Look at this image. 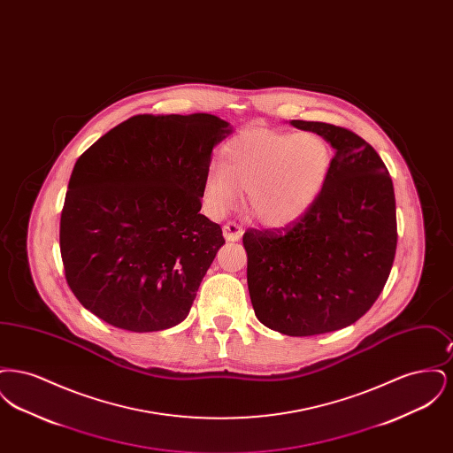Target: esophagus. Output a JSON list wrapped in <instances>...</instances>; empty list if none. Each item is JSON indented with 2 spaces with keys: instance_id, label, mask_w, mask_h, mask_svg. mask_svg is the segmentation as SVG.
I'll return each mask as SVG.
<instances>
[{
  "instance_id": "obj_1",
  "label": "esophagus",
  "mask_w": 453,
  "mask_h": 453,
  "mask_svg": "<svg viewBox=\"0 0 453 453\" xmlns=\"http://www.w3.org/2000/svg\"><path fill=\"white\" fill-rule=\"evenodd\" d=\"M222 233L227 241H237L239 237L242 236V229H241V226H237L236 222H227L222 227Z\"/></svg>"
}]
</instances>
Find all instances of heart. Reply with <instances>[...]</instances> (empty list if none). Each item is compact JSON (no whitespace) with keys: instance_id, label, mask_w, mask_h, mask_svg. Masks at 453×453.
Returning <instances> with one entry per match:
<instances>
[{"instance_id":"1","label":"heart","mask_w":453,"mask_h":453,"mask_svg":"<svg viewBox=\"0 0 453 453\" xmlns=\"http://www.w3.org/2000/svg\"><path fill=\"white\" fill-rule=\"evenodd\" d=\"M333 166L331 144L316 132L244 130L211 166L202 188L207 214L224 217L239 202L266 227L301 219L323 194Z\"/></svg>"}]
</instances>
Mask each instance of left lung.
I'll list each match as a JSON object with an SVG mask.
<instances>
[{
  "mask_svg": "<svg viewBox=\"0 0 453 453\" xmlns=\"http://www.w3.org/2000/svg\"><path fill=\"white\" fill-rule=\"evenodd\" d=\"M334 148L323 194L296 222L248 229V288L259 323L287 336L331 333L358 321L388 279L395 196L388 168L360 135L324 122L292 120Z\"/></svg>",
  "mask_w": 453,
  "mask_h": 453,
  "instance_id": "obj_1",
  "label": "left lung"
}]
</instances>
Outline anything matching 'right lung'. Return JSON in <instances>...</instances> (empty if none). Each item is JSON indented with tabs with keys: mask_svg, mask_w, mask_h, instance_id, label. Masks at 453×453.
<instances>
[{
	"mask_svg": "<svg viewBox=\"0 0 453 453\" xmlns=\"http://www.w3.org/2000/svg\"><path fill=\"white\" fill-rule=\"evenodd\" d=\"M227 134L211 113H144L78 157L59 244L69 288L96 318L150 333L188 316L226 242L200 209L212 150Z\"/></svg>",
	"mask_w": 453,
	"mask_h": 453,
	"instance_id": "add662e5",
	"label": "right lung"
}]
</instances>
